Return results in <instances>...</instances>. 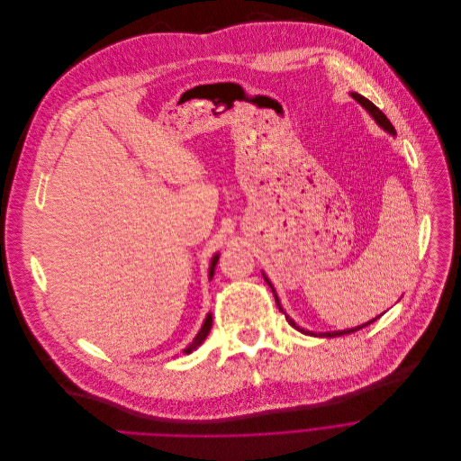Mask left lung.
<instances>
[{"label": "left lung", "mask_w": 461, "mask_h": 461, "mask_svg": "<svg viewBox=\"0 0 461 461\" xmlns=\"http://www.w3.org/2000/svg\"><path fill=\"white\" fill-rule=\"evenodd\" d=\"M352 98L361 105V107H365L366 111H369L371 113V116L380 123V127H384L387 132H391V134H396V131H394V127H393V123L389 122V118L373 104V102H369V100H366V98H363L361 95H356V92H352ZM267 284H268V280H267ZM270 285V284H268ZM272 293H274V289H272ZM274 300H276V303H278V307H280V311H284L282 309V305H280V302H278V296H276L274 294ZM382 316V314H380ZM378 316V318H380ZM378 318H375L373 321H376ZM289 320V323L294 327V329H298V330H302L291 318H287ZM373 321H369V323H365V325H359V327H356V329H348V330H339V332H321L320 336H323V338H334V336H343V334H350V332H356V330H359V329H363V327H366V325H371ZM302 332H305V330H302ZM305 334H312V332H305Z\"/></svg>", "instance_id": "obj_1"}]
</instances>
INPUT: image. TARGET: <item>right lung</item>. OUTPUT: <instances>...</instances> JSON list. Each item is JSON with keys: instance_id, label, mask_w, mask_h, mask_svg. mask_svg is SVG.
<instances>
[{"instance_id": "1", "label": "right lung", "mask_w": 461, "mask_h": 461, "mask_svg": "<svg viewBox=\"0 0 461 461\" xmlns=\"http://www.w3.org/2000/svg\"><path fill=\"white\" fill-rule=\"evenodd\" d=\"M216 261H218V256H214V259H212V265H211V276L214 274V265H216ZM211 327H212V316L209 314V316H207V320H205V323H203V327H202V330H200V332H198V336L194 338V341H193L185 350H183V352H185V354H191L198 345H202V343L205 341V338H207V334H209Z\"/></svg>"}]
</instances>
